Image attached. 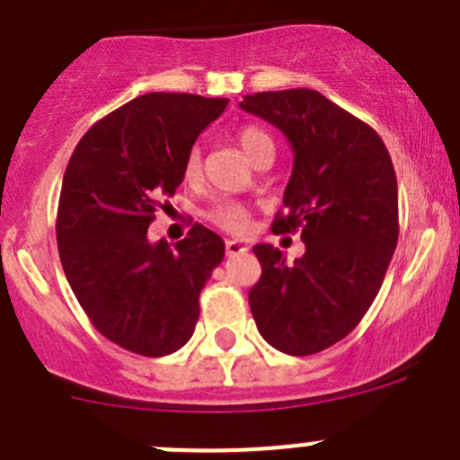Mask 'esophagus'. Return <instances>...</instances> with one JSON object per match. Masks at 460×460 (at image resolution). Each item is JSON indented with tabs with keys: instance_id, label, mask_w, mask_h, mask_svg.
I'll use <instances>...</instances> for the list:
<instances>
[{
	"instance_id": "obj_1",
	"label": "esophagus",
	"mask_w": 460,
	"mask_h": 460,
	"mask_svg": "<svg viewBox=\"0 0 460 460\" xmlns=\"http://www.w3.org/2000/svg\"><path fill=\"white\" fill-rule=\"evenodd\" d=\"M244 252H250V247L244 243H238V240H226V256H240Z\"/></svg>"
}]
</instances>
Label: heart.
<instances>
[{
  "mask_svg": "<svg viewBox=\"0 0 460 460\" xmlns=\"http://www.w3.org/2000/svg\"><path fill=\"white\" fill-rule=\"evenodd\" d=\"M238 140L252 161H256L265 149H272V140H270L268 133L261 131V128L256 127L240 128ZM199 174L201 149L192 147L190 152H188L186 163H183V177H186L188 181H195V179H199ZM210 220L216 222L217 226H222V229L240 234V231H244L247 225H250V213H247V208H244L243 204H238V201H217V204L210 208Z\"/></svg>",
  "mask_w": 460,
  "mask_h": 460,
  "instance_id": "1",
  "label": "heart"
}]
</instances>
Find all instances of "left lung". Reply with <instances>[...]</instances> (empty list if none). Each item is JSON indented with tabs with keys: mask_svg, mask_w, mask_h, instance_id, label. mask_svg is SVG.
I'll list each match as a JSON object with an SVG mask.
<instances>
[{
	"mask_svg": "<svg viewBox=\"0 0 460 460\" xmlns=\"http://www.w3.org/2000/svg\"><path fill=\"white\" fill-rule=\"evenodd\" d=\"M293 147V174L274 234L302 231V259L256 244L261 279L250 308L261 336L290 356L336 345L375 302L397 247V177L379 133L308 88L247 94Z\"/></svg>",
	"mask_w": 460,
	"mask_h": 460,
	"instance_id": "8db88e82",
	"label": "left lung"
}]
</instances>
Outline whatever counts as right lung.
<instances>
[{"label": "right lung", "instance_id": "right-lung-1", "mask_svg": "<svg viewBox=\"0 0 460 460\" xmlns=\"http://www.w3.org/2000/svg\"><path fill=\"white\" fill-rule=\"evenodd\" d=\"M226 104L140 94L94 122L67 163L56 216L63 272L93 327L133 354L158 358L190 341L201 288L225 259V240L201 225L177 247L149 243L147 229Z\"/></svg>", "mask_w": 460, "mask_h": 460}]
</instances>
